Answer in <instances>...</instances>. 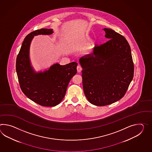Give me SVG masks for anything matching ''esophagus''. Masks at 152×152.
Masks as SVG:
<instances>
[{
    "label": "esophagus",
    "mask_w": 152,
    "mask_h": 152,
    "mask_svg": "<svg viewBox=\"0 0 152 152\" xmlns=\"http://www.w3.org/2000/svg\"><path fill=\"white\" fill-rule=\"evenodd\" d=\"M81 70H82V68H81V66L80 65H78L77 66V71L78 72H80Z\"/></svg>",
    "instance_id": "34e87169"
}]
</instances>
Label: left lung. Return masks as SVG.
I'll list each match as a JSON object with an SVG mask.
<instances>
[{
  "label": "left lung",
  "instance_id": "obj_1",
  "mask_svg": "<svg viewBox=\"0 0 152 152\" xmlns=\"http://www.w3.org/2000/svg\"><path fill=\"white\" fill-rule=\"evenodd\" d=\"M103 30L109 40L95 46L93 53L79 60L84 94L91 104L99 106L123 98L134 71L131 48L125 37L111 29Z\"/></svg>",
  "mask_w": 152,
  "mask_h": 152
}]
</instances>
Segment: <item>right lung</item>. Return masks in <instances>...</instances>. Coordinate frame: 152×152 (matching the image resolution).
Instances as JSON below:
<instances>
[{
  "mask_svg": "<svg viewBox=\"0 0 152 152\" xmlns=\"http://www.w3.org/2000/svg\"><path fill=\"white\" fill-rule=\"evenodd\" d=\"M52 29L33 31L25 37L17 55L16 69L20 88L24 94L37 104L52 107L63 99L68 84L77 73V63L72 62L65 65L54 64L48 70L36 72L31 65L29 48L34 36L51 35Z\"/></svg>",
  "mask_w": 152,
  "mask_h": 152,
  "instance_id": "right-lung-1",
  "label": "right lung"
}]
</instances>
